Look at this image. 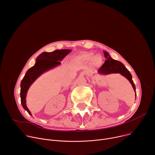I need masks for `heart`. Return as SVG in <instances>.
<instances>
[{
	"label": "heart",
	"mask_w": 155,
	"mask_h": 155,
	"mask_svg": "<svg viewBox=\"0 0 155 155\" xmlns=\"http://www.w3.org/2000/svg\"><path fill=\"white\" fill-rule=\"evenodd\" d=\"M84 59L88 60V61H91L92 60L93 63L98 65L100 64L102 62V57L100 55H97L94 57V55L92 54H88L86 55L84 57Z\"/></svg>",
	"instance_id": "obj_1"
}]
</instances>
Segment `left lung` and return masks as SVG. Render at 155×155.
<instances>
[{
  "label": "left lung",
  "instance_id": "left-lung-1",
  "mask_svg": "<svg viewBox=\"0 0 155 155\" xmlns=\"http://www.w3.org/2000/svg\"><path fill=\"white\" fill-rule=\"evenodd\" d=\"M104 55L106 58V60L105 61V63L98 70V74L101 75H108L110 74H121L130 81L134 89V91L135 92L136 97V87L132 80L131 74L130 73V71L128 70V69L121 62H120V61L113 59L106 51L104 52Z\"/></svg>",
  "mask_w": 155,
  "mask_h": 155
}]
</instances>
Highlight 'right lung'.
<instances>
[{
  "label": "right lung",
  "mask_w": 155,
  "mask_h": 155,
  "mask_svg": "<svg viewBox=\"0 0 155 155\" xmlns=\"http://www.w3.org/2000/svg\"><path fill=\"white\" fill-rule=\"evenodd\" d=\"M71 50L63 49L56 50L50 53L43 52L37 58L35 65L27 71L20 84V98L22 105L28 114L31 115V113L26 106L25 97L30 86L44 72L60 65V61Z\"/></svg>",
  "instance_id": "add662e5"
}]
</instances>
